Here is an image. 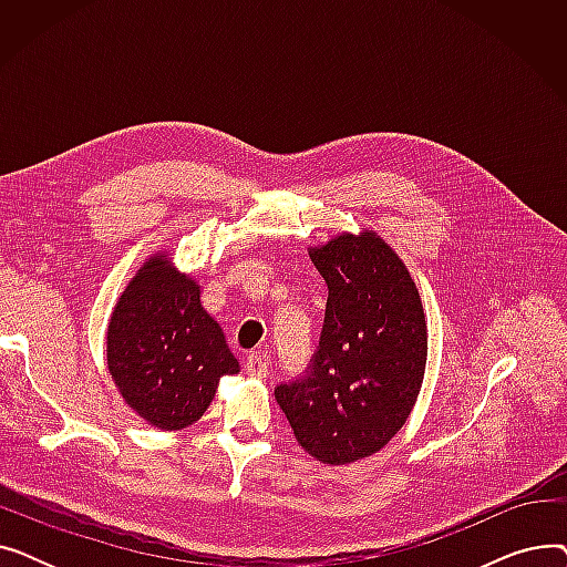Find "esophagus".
<instances>
[{
	"instance_id": "obj_1",
	"label": "esophagus",
	"mask_w": 567,
	"mask_h": 567,
	"mask_svg": "<svg viewBox=\"0 0 567 567\" xmlns=\"http://www.w3.org/2000/svg\"><path fill=\"white\" fill-rule=\"evenodd\" d=\"M246 372L255 379H266L268 374V355L264 351H252L246 359Z\"/></svg>"
}]
</instances>
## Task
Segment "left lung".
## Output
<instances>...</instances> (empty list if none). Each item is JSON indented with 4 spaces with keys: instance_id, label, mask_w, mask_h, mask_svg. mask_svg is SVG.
I'll return each mask as SVG.
<instances>
[{
    "instance_id": "1",
    "label": "left lung",
    "mask_w": 567,
    "mask_h": 567,
    "mask_svg": "<svg viewBox=\"0 0 567 567\" xmlns=\"http://www.w3.org/2000/svg\"><path fill=\"white\" fill-rule=\"evenodd\" d=\"M329 287L308 372L276 389L296 441L340 466L381 451L406 423L427 363V323L404 261L365 229L310 248Z\"/></svg>"
}]
</instances>
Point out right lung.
<instances>
[{
	"label": "right lung",
	"instance_id": "right-lung-1",
	"mask_svg": "<svg viewBox=\"0 0 567 567\" xmlns=\"http://www.w3.org/2000/svg\"><path fill=\"white\" fill-rule=\"evenodd\" d=\"M107 368L140 419L169 432L199 421L220 377L241 370L220 323L202 308L199 285L172 268L167 252L148 257L116 301Z\"/></svg>",
	"mask_w": 567,
	"mask_h": 567
}]
</instances>
